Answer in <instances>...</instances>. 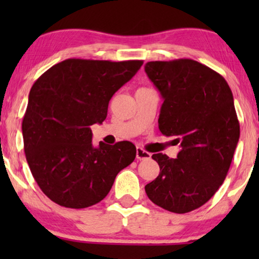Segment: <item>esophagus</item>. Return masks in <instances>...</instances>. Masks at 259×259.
Segmentation results:
<instances>
[{
    "label": "esophagus",
    "mask_w": 259,
    "mask_h": 259,
    "mask_svg": "<svg viewBox=\"0 0 259 259\" xmlns=\"http://www.w3.org/2000/svg\"><path fill=\"white\" fill-rule=\"evenodd\" d=\"M151 158V153H148L147 151L143 150V148L137 147V159L139 160H145V159H150Z\"/></svg>",
    "instance_id": "esophagus-1"
}]
</instances>
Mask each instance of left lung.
Masks as SVG:
<instances>
[{"instance_id": "8db88e82", "label": "left lung", "mask_w": 259, "mask_h": 259, "mask_svg": "<svg viewBox=\"0 0 259 259\" xmlns=\"http://www.w3.org/2000/svg\"><path fill=\"white\" fill-rule=\"evenodd\" d=\"M145 72L164 99L159 130L182 147L176 159L152 155L160 173L145 191L158 206L187 213L210 200L229 172L240 133L232 92L191 59L151 61Z\"/></svg>"}]
</instances>
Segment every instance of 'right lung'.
Segmentation results:
<instances>
[{"label": "right lung", "mask_w": 259, "mask_h": 259, "mask_svg": "<svg viewBox=\"0 0 259 259\" xmlns=\"http://www.w3.org/2000/svg\"><path fill=\"white\" fill-rule=\"evenodd\" d=\"M143 63L67 59L35 81L22 121L24 153L35 182L54 203L69 208L98 204L136 159L130 141L94 147L90 126L104 121L113 94Z\"/></svg>", "instance_id": "1"}]
</instances>
